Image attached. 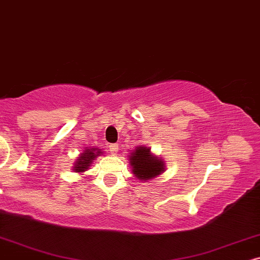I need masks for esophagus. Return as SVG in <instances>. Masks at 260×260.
<instances>
[{
    "label": "esophagus",
    "instance_id": "1",
    "mask_svg": "<svg viewBox=\"0 0 260 260\" xmlns=\"http://www.w3.org/2000/svg\"><path fill=\"white\" fill-rule=\"evenodd\" d=\"M109 151L112 154H116L117 151H119V145L117 144H112L109 145Z\"/></svg>",
    "mask_w": 260,
    "mask_h": 260
}]
</instances>
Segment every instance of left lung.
Wrapping results in <instances>:
<instances>
[{
	"mask_svg": "<svg viewBox=\"0 0 260 260\" xmlns=\"http://www.w3.org/2000/svg\"><path fill=\"white\" fill-rule=\"evenodd\" d=\"M132 172L139 181H151L162 172H165V161L162 158L153 154L151 148L146 146H138L128 155Z\"/></svg>",
	"mask_w": 260,
	"mask_h": 260,
	"instance_id": "1",
	"label": "left lung"
}]
</instances>
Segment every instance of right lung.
Segmentation results:
<instances>
[{"label":"right lung","instance_id":"1","mask_svg":"<svg viewBox=\"0 0 260 260\" xmlns=\"http://www.w3.org/2000/svg\"><path fill=\"white\" fill-rule=\"evenodd\" d=\"M103 154L101 150H99L98 147H91V148H85L82 153H79V157L76 159L74 166L75 172H78V174H83L90 168V165L92 164V161L95 160L99 155Z\"/></svg>","mask_w":260,"mask_h":260}]
</instances>
